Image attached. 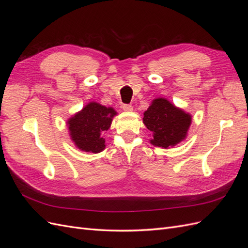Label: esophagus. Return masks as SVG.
Segmentation results:
<instances>
[{"label": "esophagus", "mask_w": 248, "mask_h": 248, "mask_svg": "<svg viewBox=\"0 0 248 248\" xmlns=\"http://www.w3.org/2000/svg\"><path fill=\"white\" fill-rule=\"evenodd\" d=\"M122 108L124 111H132L133 110V107L131 106V104H123Z\"/></svg>", "instance_id": "1"}]
</instances>
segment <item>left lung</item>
Segmentation results:
<instances>
[{
	"label": "left lung",
	"mask_w": 248,
	"mask_h": 248,
	"mask_svg": "<svg viewBox=\"0 0 248 248\" xmlns=\"http://www.w3.org/2000/svg\"><path fill=\"white\" fill-rule=\"evenodd\" d=\"M142 121L153 132L151 144L168 148L185 139L191 123V116L177 108L167 99L158 98L144 112Z\"/></svg>",
	"instance_id": "left-lung-1"
}]
</instances>
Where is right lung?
<instances>
[{
    "mask_svg": "<svg viewBox=\"0 0 248 248\" xmlns=\"http://www.w3.org/2000/svg\"><path fill=\"white\" fill-rule=\"evenodd\" d=\"M116 111L99 103L91 102L68 121L72 140L80 150L98 153L106 148L101 134L107 131Z\"/></svg>",
    "mask_w": 248,
    "mask_h": 248,
    "instance_id": "obj_1",
    "label": "right lung"
}]
</instances>
